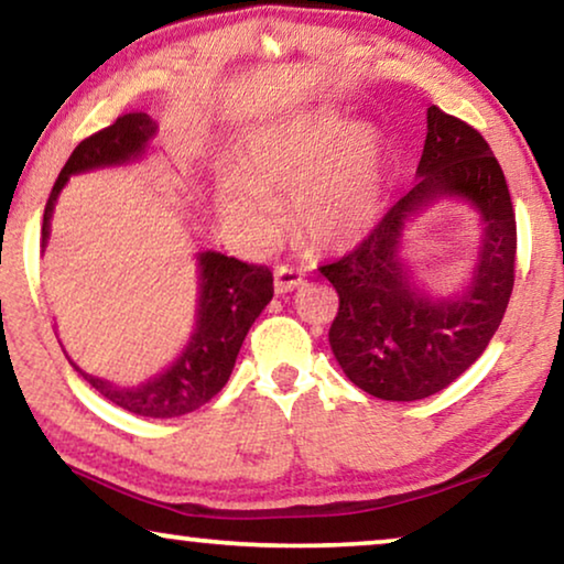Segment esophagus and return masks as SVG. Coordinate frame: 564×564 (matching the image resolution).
Masks as SVG:
<instances>
[{
    "mask_svg": "<svg viewBox=\"0 0 564 564\" xmlns=\"http://www.w3.org/2000/svg\"><path fill=\"white\" fill-rule=\"evenodd\" d=\"M273 283H275V291H279V293H289V291L299 289V285L304 283V273H301L299 268H293V265H279V268H275Z\"/></svg>",
    "mask_w": 564,
    "mask_h": 564,
    "instance_id": "1",
    "label": "esophagus"
}]
</instances>
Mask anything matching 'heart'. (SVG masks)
I'll list each match as a JSON object with an SVG mask.
<instances>
[{
	"instance_id": "b5f03b06",
	"label": "heart",
	"mask_w": 564,
	"mask_h": 564,
	"mask_svg": "<svg viewBox=\"0 0 564 564\" xmlns=\"http://www.w3.org/2000/svg\"><path fill=\"white\" fill-rule=\"evenodd\" d=\"M242 170L219 178L217 209L248 245L275 235L285 196L299 232L319 248H350L378 219L376 140L368 130L350 132L335 115H308L265 132L248 148Z\"/></svg>"
}]
</instances>
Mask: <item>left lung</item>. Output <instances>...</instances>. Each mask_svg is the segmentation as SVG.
<instances>
[{
  "instance_id": "8db88e82",
  "label": "left lung",
  "mask_w": 564,
  "mask_h": 564,
  "mask_svg": "<svg viewBox=\"0 0 564 564\" xmlns=\"http://www.w3.org/2000/svg\"><path fill=\"white\" fill-rule=\"evenodd\" d=\"M416 176L355 250L319 265L339 296L332 352L355 386L383 401L426 399L463 376L496 335L517 279V214L482 134L430 107ZM440 195L470 200L484 219L474 283L449 302L416 292L400 260L405 221Z\"/></svg>"
}]
</instances>
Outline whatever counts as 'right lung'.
<instances>
[{
  "label": "right lung",
  "instance_id": "add662e5",
  "mask_svg": "<svg viewBox=\"0 0 564 564\" xmlns=\"http://www.w3.org/2000/svg\"><path fill=\"white\" fill-rule=\"evenodd\" d=\"M158 124L145 112H127L78 142L74 153L55 178L43 214V248L51 229L53 204L68 176L105 165H120L145 153ZM199 312L192 343L181 358L161 376L138 388H117L107 380L94 378L82 368L86 383L105 395L107 401L127 409L130 414L150 419L184 416L212 401L232 376L237 352L248 337V329L273 299V273L265 265L242 263L221 252L199 256Z\"/></svg>",
  "mask_w": 564,
  "mask_h": 564
}]
</instances>
